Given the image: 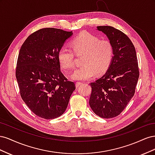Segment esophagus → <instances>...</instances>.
<instances>
[{"instance_id":"34e87169","label":"esophagus","mask_w":155,"mask_h":155,"mask_svg":"<svg viewBox=\"0 0 155 155\" xmlns=\"http://www.w3.org/2000/svg\"><path fill=\"white\" fill-rule=\"evenodd\" d=\"M82 84V83H80V82H77L76 83V88H78V87H79V86H80Z\"/></svg>"}]
</instances>
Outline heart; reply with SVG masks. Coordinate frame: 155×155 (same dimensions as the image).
I'll return each mask as SVG.
<instances>
[{
  "mask_svg": "<svg viewBox=\"0 0 155 155\" xmlns=\"http://www.w3.org/2000/svg\"><path fill=\"white\" fill-rule=\"evenodd\" d=\"M76 54H84L83 66L72 74L74 80L84 81L92 78L96 73L101 74L109 68L113 58L114 50L112 43L108 40H100L99 37L88 32H82L71 43ZM58 60L64 69L74 68V54L66 46L58 51Z\"/></svg>",
  "mask_w": 155,
  "mask_h": 155,
  "instance_id": "b5f03b06",
  "label": "heart"
}]
</instances>
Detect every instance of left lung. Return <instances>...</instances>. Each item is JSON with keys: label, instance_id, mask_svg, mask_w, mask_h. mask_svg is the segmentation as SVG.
<instances>
[{"label": "left lung", "instance_id": "obj_1", "mask_svg": "<svg viewBox=\"0 0 155 155\" xmlns=\"http://www.w3.org/2000/svg\"><path fill=\"white\" fill-rule=\"evenodd\" d=\"M113 46L112 62L106 73L91 83L89 104L103 118H112L122 112L134 94L139 78L138 59L132 42L124 33L109 26H97Z\"/></svg>", "mask_w": 155, "mask_h": 155}]
</instances>
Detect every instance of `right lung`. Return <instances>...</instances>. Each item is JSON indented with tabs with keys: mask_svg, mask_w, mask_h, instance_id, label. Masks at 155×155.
Wrapping results in <instances>:
<instances>
[{
	"mask_svg": "<svg viewBox=\"0 0 155 155\" xmlns=\"http://www.w3.org/2000/svg\"><path fill=\"white\" fill-rule=\"evenodd\" d=\"M72 31L46 28L33 33L18 54L16 78L21 96L34 113L46 120L66 110L75 83L60 70L58 51Z\"/></svg>",
	"mask_w": 155,
	"mask_h": 155,
	"instance_id": "obj_1",
	"label": "right lung"
}]
</instances>
